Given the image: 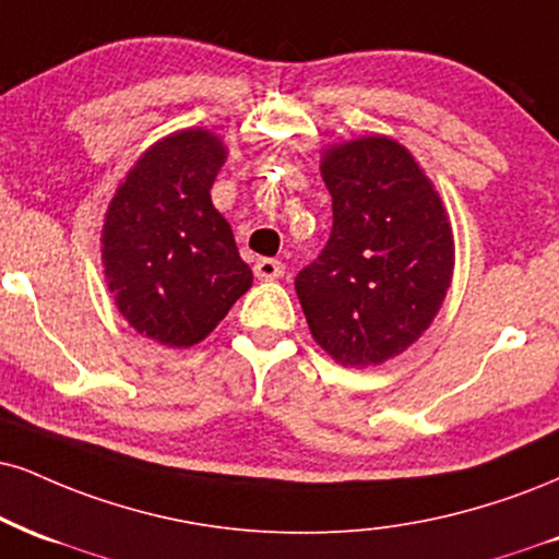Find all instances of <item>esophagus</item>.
Listing matches in <instances>:
<instances>
[{
	"mask_svg": "<svg viewBox=\"0 0 559 559\" xmlns=\"http://www.w3.org/2000/svg\"><path fill=\"white\" fill-rule=\"evenodd\" d=\"M284 262L281 260H273V258H262V260H258L254 262V275H258L260 281H275V278H281V275H284Z\"/></svg>",
	"mask_w": 559,
	"mask_h": 559,
	"instance_id": "obj_1",
	"label": "esophagus"
}]
</instances>
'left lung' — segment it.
Returning <instances> with one entry per match:
<instances>
[{
  "label": "left lung",
  "mask_w": 559,
  "mask_h": 559,
  "mask_svg": "<svg viewBox=\"0 0 559 559\" xmlns=\"http://www.w3.org/2000/svg\"><path fill=\"white\" fill-rule=\"evenodd\" d=\"M333 231L299 271L312 338L344 367L382 365L432 325L453 278V228L435 185L385 134L325 147Z\"/></svg>",
  "instance_id": "1"
}]
</instances>
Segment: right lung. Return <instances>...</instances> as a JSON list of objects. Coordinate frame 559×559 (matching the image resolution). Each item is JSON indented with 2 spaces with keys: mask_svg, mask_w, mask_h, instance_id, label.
Segmentation results:
<instances>
[{
  "mask_svg": "<svg viewBox=\"0 0 559 559\" xmlns=\"http://www.w3.org/2000/svg\"><path fill=\"white\" fill-rule=\"evenodd\" d=\"M224 160L218 134L174 132L138 158L106 211V284L122 318L160 346L200 344L252 286L231 226L211 200Z\"/></svg>",
  "mask_w": 559,
  "mask_h": 559,
  "instance_id": "1",
  "label": "right lung"
}]
</instances>
